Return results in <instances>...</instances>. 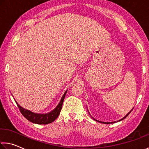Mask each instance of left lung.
<instances>
[{
    "mask_svg": "<svg viewBox=\"0 0 149 149\" xmlns=\"http://www.w3.org/2000/svg\"><path fill=\"white\" fill-rule=\"evenodd\" d=\"M133 109H132L131 110V111H130V112H129L128 113H127V114L125 115V116L123 118H122V119H120V120H119V121H122V120L123 119H125V118L127 117V116H128V115H129V113H131V111H132V110H133ZM87 110H88V109H87ZM89 115H90V114H89ZM93 119H94V120H95V121H97V122H99V123H103V124H110V123H116L117 121H114V122H103V121H98V120H96V119H94V118H93Z\"/></svg>",
    "mask_w": 149,
    "mask_h": 149,
    "instance_id": "obj_1",
    "label": "left lung"
}]
</instances>
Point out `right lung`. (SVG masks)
Returning a JSON list of instances; mask_svg holds the SVG:
<instances>
[{"instance_id": "right-lung-1", "label": "right lung", "mask_w": 149, "mask_h": 149, "mask_svg": "<svg viewBox=\"0 0 149 149\" xmlns=\"http://www.w3.org/2000/svg\"><path fill=\"white\" fill-rule=\"evenodd\" d=\"M67 91H65L63 93L62 97L61 98V100L60 103H58L57 106L52 111L50 112L47 113H36L34 112H32L31 111H29L26 109L23 108L18 104L15 100V102L16 103L18 107L19 108V110L20 111L21 113L24 117L26 119H28V121L33 123L39 124V125H47L49 123H51L53 121L57 119L58 117L60 115L61 109L62 108V104L64 100L65 94L67 93Z\"/></svg>"}]
</instances>
